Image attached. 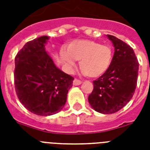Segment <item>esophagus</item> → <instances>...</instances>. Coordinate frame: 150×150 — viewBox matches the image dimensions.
<instances>
[{
    "mask_svg": "<svg viewBox=\"0 0 150 150\" xmlns=\"http://www.w3.org/2000/svg\"><path fill=\"white\" fill-rule=\"evenodd\" d=\"M82 83V81H80V80L77 79H75L74 81H73V85H75V86H79V85H81Z\"/></svg>",
    "mask_w": 150,
    "mask_h": 150,
    "instance_id": "esophagus-1",
    "label": "esophagus"
}]
</instances>
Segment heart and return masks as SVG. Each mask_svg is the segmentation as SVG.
I'll return each mask as SVG.
<instances>
[{
  "mask_svg": "<svg viewBox=\"0 0 150 150\" xmlns=\"http://www.w3.org/2000/svg\"><path fill=\"white\" fill-rule=\"evenodd\" d=\"M62 50L61 56L69 68H73L75 61H80V68L87 77L96 79L107 72L113 59L112 48L96 41L79 40L71 42Z\"/></svg>",
  "mask_w": 150,
  "mask_h": 150,
  "instance_id": "b5f03b06",
  "label": "heart"
}]
</instances>
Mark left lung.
I'll use <instances>...</instances> for the list:
<instances>
[{
    "label": "left lung",
    "mask_w": 150,
    "mask_h": 150,
    "mask_svg": "<svg viewBox=\"0 0 150 150\" xmlns=\"http://www.w3.org/2000/svg\"><path fill=\"white\" fill-rule=\"evenodd\" d=\"M114 47L111 64L104 75L93 81L89 104L96 111L114 114L132 98L137 86L139 61L130 46L111 35H107Z\"/></svg>",
    "instance_id": "1"
}]
</instances>
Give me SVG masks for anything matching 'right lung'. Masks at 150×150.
I'll list each match as a JSON object with an SVG mask.
<instances>
[{"instance_id":"obj_1","label":"right lung","mask_w":150,"mask_h":150,"mask_svg":"<svg viewBox=\"0 0 150 150\" xmlns=\"http://www.w3.org/2000/svg\"><path fill=\"white\" fill-rule=\"evenodd\" d=\"M49 40L40 36L27 42L15 58V92L32 113L50 116L62 110L74 78L54 64L45 50Z\"/></svg>"}]
</instances>
